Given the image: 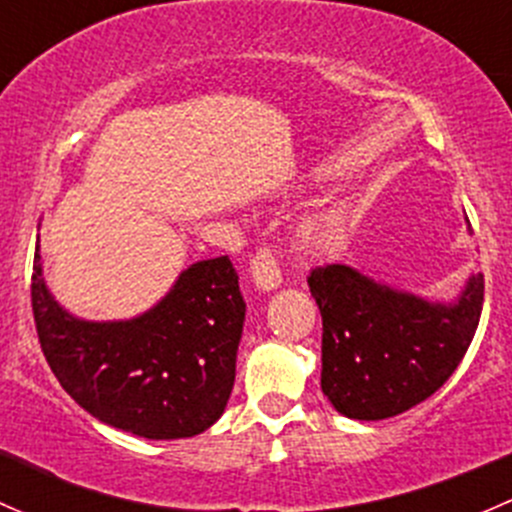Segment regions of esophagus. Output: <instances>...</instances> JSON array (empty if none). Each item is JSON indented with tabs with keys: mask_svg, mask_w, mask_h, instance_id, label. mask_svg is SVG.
<instances>
[{
	"mask_svg": "<svg viewBox=\"0 0 512 512\" xmlns=\"http://www.w3.org/2000/svg\"><path fill=\"white\" fill-rule=\"evenodd\" d=\"M250 275L260 289H275L282 282L280 255L275 247H257V252L250 260Z\"/></svg>",
	"mask_w": 512,
	"mask_h": 512,
	"instance_id": "1",
	"label": "esophagus"
}]
</instances>
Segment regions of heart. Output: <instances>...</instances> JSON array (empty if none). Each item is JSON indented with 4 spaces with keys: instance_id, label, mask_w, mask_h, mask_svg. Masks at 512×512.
I'll return each instance as SVG.
<instances>
[{
    "instance_id": "obj_1",
    "label": "heart",
    "mask_w": 512,
    "mask_h": 512,
    "mask_svg": "<svg viewBox=\"0 0 512 512\" xmlns=\"http://www.w3.org/2000/svg\"><path fill=\"white\" fill-rule=\"evenodd\" d=\"M337 237V223L332 218H314L302 227V240L309 247H327Z\"/></svg>"
}]
</instances>
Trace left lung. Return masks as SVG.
Masks as SVG:
<instances>
[{
    "label": "left lung",
    "instance_id": "left-lung-1",
    "mask_svg": "<svg viewBox=\"0 0 512 512\" xmlns=\"http://www.w3.org/2000/svg\"><path fill=\"white\" fill-rule=\"evenodd\" d=\"M307 282L322 312V391L359 421L399 416L436 394L483 312V275L448 307L376 285L347 265L314 267Z\"/></svg>",
    "mask_w": 512,
    "mask_h": 512
}]
</instances>
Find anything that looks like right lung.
<instances>
[{"label": "right lung", "mask_w": 512, "mask_h": 512, "mask_svg": "<svg viewBox=\"0 0 512 512\" xmlns=\"http://www.w3.org/2000/svg\"><path fill=\"white\" fill-rule=\"evenodd\" d=\"M32 309L41 352L66 394L113 428L153 441L190 438L223 416L245 302L230 257L190 265L168 297L131 322H81L41 280Z\"/></svg>", "instance_id": "obj_1"}]
</instances>
